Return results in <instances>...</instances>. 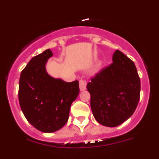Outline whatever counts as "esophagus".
<instances>
[{
	"mask_svg": "<svg viewBox=\"0 0 159 159\" xmlns=\"http://www.w3.org/2000/svg\"><path fill=\"white\" fill-rule=\"evenodd\" d=\"M79 87H80V90L81 91L85 90L86 87H87V83H86V81H84V80H80Z\"/></svg>",
	"mask_w": 159,
	"mask_h": 159,
	"instance_id": "1",
	"label": "esophagus"
}]
</instances>
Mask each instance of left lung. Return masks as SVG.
I'll use <instances>...</instances> for the list:
<instances>
[{"mask_svg":"<svg viewBox=\"0 0 159 159\" xmlns=\"http://www.w3.org/2000/svg\"><path fill=\"white\" fill-rule=\"evenodd\" d=\"M113 63L97 74L87 89L95 119L107 127H116L133 114L140 99V81L134 62L116 50Z\"/></svg>","mask_w":159,"mask_h":159,"instance_id":"obj_1","label":"left lung"}]
</instances>
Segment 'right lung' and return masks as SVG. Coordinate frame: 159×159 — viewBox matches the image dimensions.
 I'll return each mask as SVG.
<instances>
[{
  "instance_id": "right-lung-1",
  "label": "right lung",
  "mask_w": 159,
  "mask_h": 159,
  "mask_svg": "<svg viewBox=\"0 0 159 159\" xmlns=\"http://www.w3.org/2000/svg\"><path fill=\"white\" fill-rule=\"evenodd\" d=\"M50 49L32 58L21 72L19 100L24 115L36 129L52 133L69 119L72 103L79 93L78 81L66 82L51 76L46 70Z\"/></svg>"
}]
</instances>
